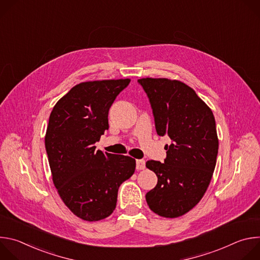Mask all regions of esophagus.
<instances>
[{
	"instance_id": "34e87169",
	"label": "esophagus",
	"mask_w": 260,
	"mask_h": 260,
	"mask_svg": "<svg viewBox=\"0 0 260 260\" xmlns=\"http://www.w3.org/2000/svg\"><path fill=\"white\" fill-rule=\"evenodd\" d=\"M145 167H146L145 160H143V159H137L136 160V169L137 170H144Z\"/></svg>"
}]
</instances>
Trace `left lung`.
I'll return each mask as SVG.
<instances>
[{
    "label": "left lung",
    "instance_id": "obj_1",
    "mask_svg": "<svg viewBox=\"0 0 260 260\" xmlns=\"http://www.w3.org/2000/svg\"><path fill=\"white\" fill-rule=\"evenodd\" d=\"M138 83L149 99L157 135L172 140L165 146V162H146L157 176L156 186L146 193V202L157 215L176 218L198 205L212 179L218 154L215 118L196 91L183 82L143 78Z\"/></svg>",
    "mask_w": 260,
    "mask_h": 260
}]
</instances>
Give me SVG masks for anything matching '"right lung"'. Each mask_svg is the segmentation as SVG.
Masks as SVG:
<instances>
[{
  "instance_id": "obj_1",
  "label": "right lung",
  "mask_w": 260,
  "mask_h": 260,
  "mask_svg": "<svg viewBox=\"0 0 260 260\" xmlns=\"http://www.w3.org/2000/svg\"><path fill=\"white\" fill-rule=\"evenodd\" d=\"M129 79L83 82L53 107L45 136L52 180L64 205L79 218L99 221L113 213L118 188L136 160L94 151L109 128V109Z\"/></svg>"
}]
</instances>
